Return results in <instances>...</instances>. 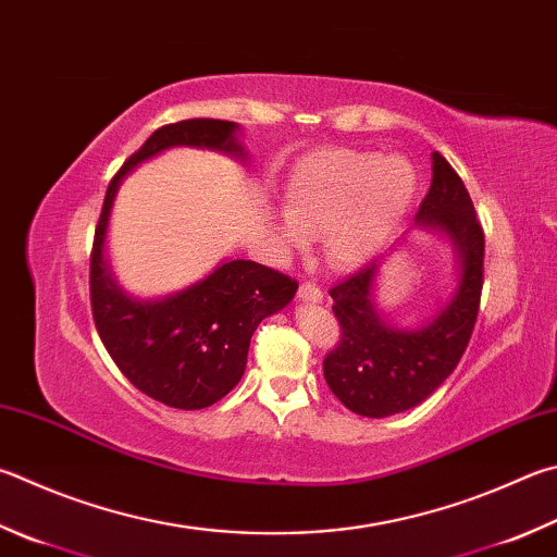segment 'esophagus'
Masks as SVG:
<instances>
[{
	"instance_id": "1",
	"label": "esophagus",
	"mask_w": 557,
	"mask_h": 557,
	"mask_svg": "<svg viewBox=\"0 0 557 557\" xmlns=\"http://www.w3.org/2000/svg\"><path fill=\"white\" fill-rule=\"evenodd\" d=\"M299 299L301 301H313V305H317V301L323 299V292H321L317 282H305V285L299 287Z\"/></svg>"
}]
</instances>
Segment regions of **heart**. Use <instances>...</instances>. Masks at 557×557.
Here are the masks:
<instances>
[{
  "instance_id": "heart-1",
  "label": "heart",
  "mask_w": 557,
  "mask_h": 557,
  "mask_svg": "<svg viewBox=\"0 0 557 557\" xmlns=\"http://www.w3.org/2000/svg\"><path fill=\"white\" fill-rule=\"evenodd\" d=\"M419 191L409 160L377 150H326L309 156L287 182V221L280 234L289 248L323 236L333 268H360L387 246Z\"/></svg>"
}]
</instances>
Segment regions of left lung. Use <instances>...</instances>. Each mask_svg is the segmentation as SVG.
I'll return each mask as SVG.
<instances>
[{"label": "left lung", "mask_w": 557, "mask_h": 557, "mask_svg": "<svg viewBox=\"0 0 557 557\" xmlns=\"http://www.w3.org/2000/svg\"><path fill=\"white\" fill-rule=\"evenodd\" d=\"M417 224L436 226L460 256V285L436 319L417 331L389 329L372 307L377 262L329 289L341 338L323 358V377L343 407L382 419L417 407L458 368L478 321L484 277V231L460 175L433 153V180Z\"/></svg>", "instance_id": "obj_1"}]
</instances>
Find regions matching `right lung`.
<instances>
[{
	"mask_svg": "<svg viewBox=\"0 0 557 557\" xmlns=\"http://www.w3.org/2000/svg\"><path fill=\"white\" fill-rule=\"evenodd\" d=\"M234 121L185 119L160 126L111 177L89 252V305L111 360L136 389L175 409H205L244 377L258 323L289 305L297 280L231 260L163 301H134L109 280L102 244L121 177L170 146H201L240 156Z\"/></svg>",
	"mask_w": 557,
	"mask_h": 557,
	"instance_id": "1",
	"label": "right lung"
}]
</instances>
